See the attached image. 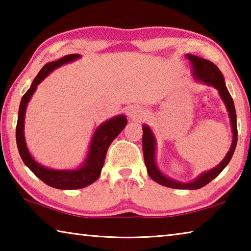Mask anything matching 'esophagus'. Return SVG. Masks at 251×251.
<instances>
[{
    "instance_id": "esophagus-1",
    "label": "esophagus",
    "mask_w": 251,
    "mask_h": 251,
    "mask_svg": "<svg viewBox=\"0 0 251 251\" xmlns=\"http://www.w3.org/2000/svg\"><path fill=\"white\" fill-rule=\"evenodd\" d=\"M127 115H128V117L131 121H139L142 120L144 115H145V112H144V109L141 107V106L134 105V106H130L128 108V113H127Z\"/></svg>"
}]
</instances>
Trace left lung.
Returning a JSON list of instances; mask_svg holds the SVG:
<instances>
[{"label": "left lung", "instance_id": "left-lung-1", "mask_svg": "<svg viewBox=\"0 0 251 251\" xmlns=\"http://www.w3.org/2000/svg\"><path fill=\"white\" fill-rule=\"evenodd\" d=\"M186 57L190 61L192 64V71L193 76L197 82L209 85V86L215 87L218 91V94L220 99L223 100L225 106H226L229 118H230V126L232 131V142L231 146L229 148L227 155L225 158L220 161L219 165L214 167L210 171L203 172L199 175L197 178L189 182H181L173 178L168 177L160 171L156 164V137L150 126L146 124L143 125V151H144V159H145L147 173L152 180H155L158 184L169 187V188H176V189H199L201 187L206 186L208 182H210L212 179H215L220 173L224 171V168L227 166L230 161L231 157L233 155V151L236 150L237 145V116H236V109L235 105H233V100L231 99L230 94L226 87V83H225L224 75L220 70L216 66L214 63H211L208 59L202 57L196 56L193 54H187Z\"/></svg>", "mask_w": 251, "mask_h": 251}]
</instances>
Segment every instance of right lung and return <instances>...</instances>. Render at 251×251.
<instances>
[{
    "label": "right lung",
    "instance_id": "obj_1",
    "mask_svg": "<svg viewBox=\"0 0 251 251\" xmlns=\"http://www.w3.org/2000/svg\"><path fill=\"white\" fill-rule=\"evenodd\" d=\"M79 57V54H70L57 59V61L50 62L44 65L43 69L34 78L29 90L23 95L19 108V118L18 124H16V144H18L21 158L34 173V175L39 177L46 185L57 189H79L93 184L100 176L106 152H107L109 145L120 135L127 124V118L125 115H117L101 123L93 134L86 158L84 159L83 164L79 167L75 169L49 168L39 164L33 158L27 148L24 135L25 112H26L28 101L31 100L33 94L35 93L37 85L43 82L44 78L48 77L55 69H58L67 63L74 62Z\"/></svg>",
    "mask_w": 251,
    "mask_h": 251
}]
</instances>
